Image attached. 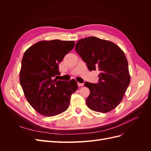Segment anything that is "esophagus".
Masks as SVG:
<instances>
[{
	"label": "esophagus",
	"instance_id": "esophagus-1",
	"mask_svg": "<svg viewBox=\"0 0 151 151\" xmlns=\"http://www.w3.org/2000/svg\"><path fill=\"white\" fill-rule=\"evenodd\" d=\"M77 84H78V86H79V87H82V86H84V84L80 83H77Z\"/></svg>",
	"mask_w": 151,
	"mask_h": 151
}]
</instances>
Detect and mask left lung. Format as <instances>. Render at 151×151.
<instances>
[{"mask_svg":"<svg viewBox=\"0 0 151 151\" xmlns=\"http://www.w3.org/2000/svg\"><path fill=\"white\" fill-rule=\"evenodd\" d=\"M75 50L90 71L100 72L97 84H84L90 90L87 106L97 112L111 111L121 102L130 82L124 52L114 43L94 36L79 40Z\"/></svg>","mask_w":151,"mask_h":151,"instance_id":"left-lung-1","label":"left lung"}]
</instances>
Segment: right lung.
Listing matches in <instances>:
<instances>
[{"mask_svg": "<svg viewBox=\"0 0 151 151\" xmlns=\"http://www.w3.org/2000/svg\"><path fill=\"white\" fill-rule=\"evenodd\" d=\"M74 45V41H41L24 53L20 84L28 103L41 115L53 116L64 112L71 95L78 89L74 79L65 82L54 79L60 74L58 63Z\"/></svg>", "mask_w": 151, "mask_h": 151, "instance_id": "obj_1", "label": "right lung"}]
</instances>
